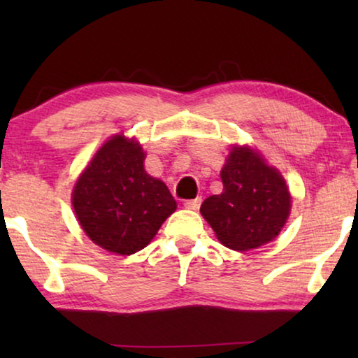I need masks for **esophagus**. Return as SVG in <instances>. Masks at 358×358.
I'll list each match as a JSON object with an SVG mask.
<instances>
[{
  "mask_svg": "<svg viewBox=\"0 0 358 358\" xmlns=\"http://www.w3.org/2000/svg\"><path fill=\"white\" fill-rule=\"evenodd\" d=\"M200 203H202V199L197 197V199H192V200H185L184 207L189 208V210H199Z\"/></svg>",
  "mask_w": 358,
  "mask_h": 358,
  "instance_id": "34e87169",
  "label": "esophagus"
}]
</instances>
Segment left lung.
<instances>
[{
    "instance_id": "1",
    "label": "left lung",
    "mask_w": 358,
    "mask_h": 358,
    "mask_svg": "<svg viewBox=\"0 0 358 358\" xmlns=\"http://www.w3.org/2000/svg\"><path fill=\"white\" fill-rule=\"evenodd\" d=\"M223 192L203 200L200 213L234 251L272 241L290 213V192L277 169L248 146L233 148L222 169Z\"/></svg>"
}]
</instances>
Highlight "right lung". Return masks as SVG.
Returning a JSON list of instances; mask_svg holds the SVG:
<instances>
[{"instance_id":"add662e5","label":"right lung","mask_w":358,"mask_h":358,"mask_svg":"<svg viewBox=\"0 0 358 358\" xmlns=\"http://www.w3.org/2000/svg\"><path fill=\"white\" fill-rule=\"evenodd\" d=\"M145 153L122 135L104 143L73 190V207L97 246L129 256L148 244L176 200L163 180L143 168Z\"/></svg>"}]
</instances>
